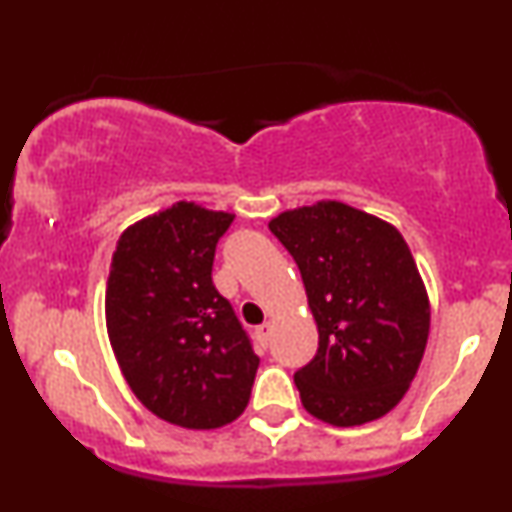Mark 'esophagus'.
I'll return each mask as SVG.
<instances>
[{
	"mask_svg": "<svg viewBox=\"0 0 512 512\" xmlns=\"http://www.w3.org/2000/svg\"><path fill=\"white\" fill-rule=\"evenodd\" d=\"M255 337H257V342H260L262 346H267L269 344V337H272V322H264V325L257 327Z\"/></svg>",
	"mask_w": 512,
	"mask_h": 512,
	"instance_id": "34e87169",
	"label": "esophagus"
}]
</instances>
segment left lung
Instances as JSON below:
<instances>
[{"label": "left lung", "instance_id": "obj_1", "mask_svg": "<svg viewBox=\"0 0 512 512\" xmlns=\"http://www.w3.org/2000/svg\"><path fill=\"white\" fill-rule=\"evenodd\" d=\"M301 269L317 354L296 370L308 414L332 426L380 419L409 390L431 308L395 226L344 202H317L269 221Z\"/></svg>", "mask_w": 512, "mask_h": 512}]
</instances>
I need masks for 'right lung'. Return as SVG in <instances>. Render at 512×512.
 <instances>
[{"label":"right lung","mask_w":512,"mask_h":512,"mask_svg":"<svg viewBox=\"0 0 512 512\" xmlns=\"http://www.w3.org/2000/svg\"><path fill=\"white\" fill-rule=\"evenodd\" d=\"M233 214L195 202L129 226L117 240L105 322L127 385L168 424L209 431L250 402L260 358L211 281L216 243Z\"/></svg>","instance_id":"right-lung-1"}]
</instances>
